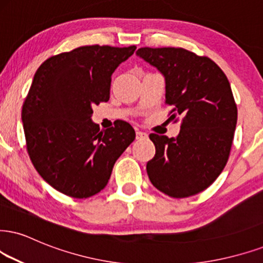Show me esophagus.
I'll use <instances>...</instances> for the list:
<instances>
[{
	"instance_id": "1",
	"label": "esophagus",
	"mask_w": 263,
	"mask_h": 263,
	"mask_svg": "<svg viewBox=\"0 0 263 263\" xmlns=\"http://www.w3.org/2000/svg\"><path fill=\"white\" fill-rule=\"evenodd\" d=\"M147 138V134L145 132L141 130H137V139H145Z\"/></svg>"
}]
</instances>
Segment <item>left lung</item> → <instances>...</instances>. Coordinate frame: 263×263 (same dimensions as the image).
<instances>
[{
    "instance_id": "obj_1",
    "label": "left lung",
    "mask_w": 263,
    "mask_h": 263,
    "mask_svg": "<svg viewBox=\"0 0 263 263\" xmlns=\"http://www.w3.org/2000/svg\"><path fill=\"white\" fill-rule=\"evenodd\" d=\"M137 54L164 77L171 118L181 117L176 138L150 134L156 154L146 164L147 176L168 196L195 195L228 161L238 119L231 84L212 60L184 48L141 47Z\"/></svg>"
}]
</instances>
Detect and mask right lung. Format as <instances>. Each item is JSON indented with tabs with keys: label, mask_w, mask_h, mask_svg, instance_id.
<instances>
[{
	"label": "right lung",
	"mask_w": 263,
	"mask_h": 263,
	"mask_svg": "<svg viewBox=\"0 0 263 263\" xmlns=\"http://www.w3.org/2000/svg\"><path fill=\"white\" fill-rule=\"evenodd\" d=\"M135 46H82L39 67L22 109L29 157L60 193L86 199L108 183L118 157L134 141L124 121L100 132L92 106L109 100L111 77Z\"/></svg>",
	"instance_id": "add662e5"
}]
</instances>
